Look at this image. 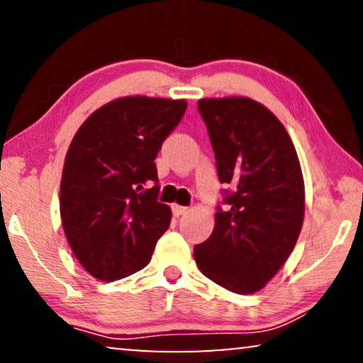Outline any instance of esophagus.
I'll return each instance as SVG.
<instances>
[{"instance_id": "esophagus-1", "label": "esophagus", "mask_w": 363, "mask_h": 363, "mask_svg": "<svg viewBox=\"0 0 363 363\" xmlns=\"http://www.w3.org/2000/svg\"><path fill=\"white\" fill-rule=\"evenodd\" d=\"M172 211H173V215H175V216H182V215H185V213H188V208L180 206V205H173Z\"/></svg>"}]
</instances>
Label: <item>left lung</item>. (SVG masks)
I'll return each instance as SVG.
<instances>
[{
  "label": "left lung",
  "instance_id": "1",
  "mask_svg": "<svg viewBox=\"0 0 363 363\" xmlns=\"http://www.w3.org/2000/svg\"><path fill=\"white\" fill-rule=\"evenodd\" d=\"M223 191L215 230L193 247L208 279L236 294L262 289L294 250L304 221V180L289 133L247 97L198 101Z\"/></svg>",
  "mask_w": 363,
  "mask_h": 363
}]
</instances>
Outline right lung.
I'll return each mask as SVG.
<instances>
[{
    "mask_svg": "<svg viewBox=\"0 0 363 363\" xmlns=\"http://www.w3.org/2000/svg\"><path fill=\"white\" fill-rule=\"evenodd\" d=\"M185 111V101L122 97L97 108L74 135L62 170L61 220L74 256L97 279L143 269L170 226V206L157 200L153 160Z\"/></svg>",
    "mask_w": 363,
    "mask_h": 363,
    "instance_id": "obj_1",
    "label": "right lung"
}]
</instances>
